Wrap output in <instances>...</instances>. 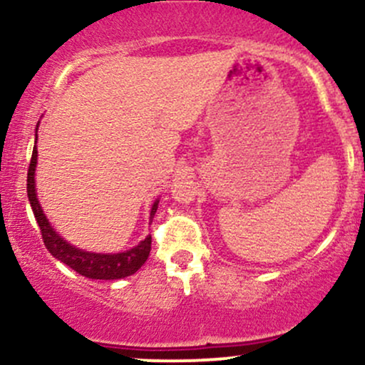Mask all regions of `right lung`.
<instances>
[{"label":"right lung","instance_id":"1","mask_svg":"<svg viewBox=\"0 0 365 365\" xmlns=\"http://www.w3.org/2000/svg\"><path fill=\"white\" fill-rule=\"evenodd\" d=\"M39 128V123H37ZM37 128H36V144H37ZM36 166H37V145H34L32 150V159L31 166H29L27 173V195L29 202H31L32 211L39 225L41 233H43V240L46 249L53 254V257H56L58 261L66 264L68 267H72L73 271H77L78 274L86 276L91 279H120L127 278V276L137 273L140 269L142 264L148 261L149 252H150V235H148L144 240L139 242V245H135L133 249L125 250V252H116V254H101V252H89V250H82L78 247L63 238L56 230L53 228L49 223L48 216L44 215L43 207H41L39 199H37L36 192ZM159 199L154 200L153 207H150V221H153L154 215L158 211Z\"/></svg>","mask_w":365,"mask_h":365}]
</instances>
